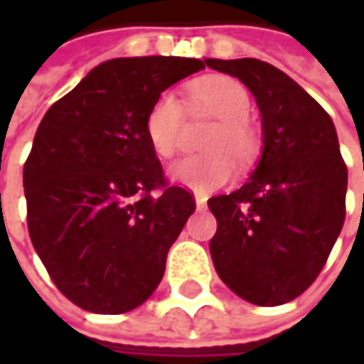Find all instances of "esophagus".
<instances>
[{
    "label": "esophagus",
    "instance_id": "1",
    "mask_svg": "<svg viewBox=\"0 0 364 364\" xmlns=\"http://www.w3.org/2000/svg\"><path fill=\"white\" fill-rule=\"evenodd\" d=\"M194 200H196V208H204L206 206V198H204L203 194H196Z\"/></svg>",
    "mask_w": 364,
    "mask_h": 364
}]
</instances>
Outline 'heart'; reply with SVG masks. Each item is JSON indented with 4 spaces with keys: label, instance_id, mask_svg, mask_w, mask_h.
Listing matches in <instances>:
<instances>
[{
    "label": "heart",
    "instance_id": "heart-1",
    "mask_svg": "<svg viewBox=\"0 0 364 364\" xmlns=\"http://www.w3.org/2000/svg\"><path fill=\"white\" fill-rule=\"evenodd\" d=\"M190 97L218 119L206 135V154L188 156L170 168V178L192 190H213L231 180L235 160L249 161L257 154V135L247 123L251 97L231 77H206L190 85ZM146 135L160 158H172L182 144V103L174 92L156 97L146 115Z\"/></svg>",
    "mask_w": 364,
    "mask_h": 364
}]
</instances>
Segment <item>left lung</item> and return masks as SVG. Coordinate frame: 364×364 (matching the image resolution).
<instances>
[{
  "label": "left lung",
  "mask_w": 364,
  "mask_h": 364,
  "mask_svg": "<svg viewBox=\"0 0 364 364\" xmlns=\"http://www.w3.org/2000/svg\"><path fill=\"white\" fill-rule=\"evenodd\" d=\"M239 78L261 113V158L231 194L213 196L210 257L218 277L255 306H282L322 272L344 223L348 172L330 115L286 73L257 58H206Z\"/></svg>",
  "instance_id": "8db88e82"
}]
</instances>
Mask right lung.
I'll use <instances>...</instances> for the list:
<instances>
[{"mask_svg": "<svg viewBox=\"0 0 364 364\" xmlns=\"http://www.w3.org/2000/svg\"><path fill=\"white\" fill-rule=\"evenodd\" d=\"M204 66L180 56L107 60L38 125L23 166L28 231L52 282L78 308L123 314L161 282L196 206L188 190L166 184L146 115L158 95Z\"/></svg>", "mask_w": 364, "mask_h": 364, "instance_id": "right-lung-1", "label": "right lung"}]
</instances>
